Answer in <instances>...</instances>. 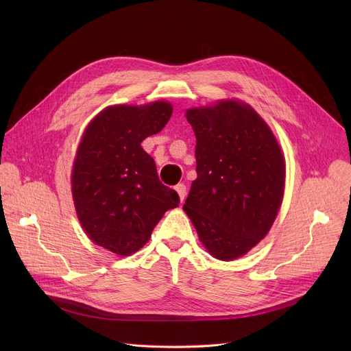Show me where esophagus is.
<instances>
[{
  "label": "esophagus",
  "instance_id": "1",
  "mask_svg": "<svg viewBox=\"0 0 351 351\" xmlns=\"http://www.w3.org/2000/svg\"><path fill=\"white\" fill-rule=\"evenodd\" d=\"M175 191H176V193L179 196V200H180V204H182V202L185 200V196H186V186L183 185V183H179V185L175 186Z\"/></svg>",
  "mask_w": 351,
  "mask_h": 351
}]
</instances>
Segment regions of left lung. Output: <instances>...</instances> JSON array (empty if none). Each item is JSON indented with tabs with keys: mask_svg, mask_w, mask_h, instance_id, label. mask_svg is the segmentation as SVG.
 I'll return each instance as SVG.
<instances>
[{
	"mask_svg": "<svg viewBox=\"0 0 351 351\" xmlns=\"http://www.w3.org/2000/svg\"><path fill=\"white\" fill-rule=\"evenodd\" d=\"M196 136V172L183 210L217 261L245 256L278 216L286 162L270 126L241 99L186 109Z\"/></svg>",
	"mask_w": 351,
	"mask_h": 351,
	"instance_id": "left-lung-1",
	"label": "left lung"
}]
</instances>
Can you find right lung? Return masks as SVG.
Returning <instances> with one entry per match:
<instances>
[{"instance_id": "add662e5", "label": "right lung", "mask_w": 351, "mask_h": 351, "mask_svg": "<svg viewBox=\"0 0 351 351\" xmlns=\"http://www.w3.org/2000/svg\"><path fill=\"white\" fill-rule=\"evenodd\" d=\"M172 110L168 101L106 106L78 143L71 172L73 206L90 241L117 256L143 247L165 212L179 204L141 146L162 131Z\"/></svg>"}]
</instances>
